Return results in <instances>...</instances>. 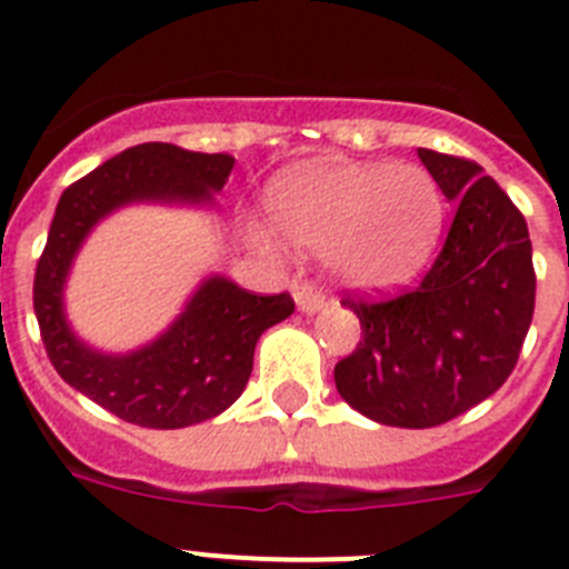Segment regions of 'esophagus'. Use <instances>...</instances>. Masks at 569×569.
<instances>
[{
  "label": "esophagus",
  "instance_id": "obj_1",
  "mask_svg": "<svg viewBox=\"0 0 569 569\" xmlns=\"http://www.w3.org/2000/svg\"><path fill=\"white\" fill-rule=\"evenodd\" d=\"M293 299L301 313H316L325 305V293L310 281H293Z\"/></svg>",
  "mask_w": 569,
  "mask_h": 569
}]
</instances>
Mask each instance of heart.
<instances>
[{
  "label": "heart",
  "instance_id": "heart-1",
  "mask_svg": "<svg viewBox=\"0 0 569 569\" xmlns=\"http://www.w3.org/2000/svg\"><path fill=\"white\" fill-rule=\"evenodd\" d=\"M270 213L284 239L330 253L341 276L365 288L419 273L445 228L439 188L407 164H313L276 184ZM256 241L273 244L261 230Z\"/></svg>",
  "mask_w": 569,
  "mask_h": 569
}]
</instances>
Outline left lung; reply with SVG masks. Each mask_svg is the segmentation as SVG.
I'll return each mask as SVG.
<instances>
[{"label": "left lung", "mask_w": 569, "mask_h": 569, "mask_svg": "<svg viewBox=\"0 0 569 569\" xmlns=\"http://www.w3.org/2000/svg\"><path fill=\"white\" fill-rule=\"evenodd\" d=\"M453 224L433 268L396 296H347L361 341L336 365V390L390 427H436L485 401L519 361L536 308L521 210L472 159L419 148Z\"/></svg>", "instance_id": "obj_1"}]
</instances>
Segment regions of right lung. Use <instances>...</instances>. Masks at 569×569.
<instances>
[{
  "mask_svg": "<svg viewBox=\"0 0 569 569\" xmlns=\"http://www.w3.org/2000/svg\"><path fill=\"white\" fill-rule=\"evenodd\" d=\"M233 156L193 153L144 142L113 156L70 184L50 222L33 279L39 333L57 373L122 421L153 430L199 425L228 410L253 370L259 336L293 313L290 293L259 296L213 276L153 345L104 356L70 333L62 310L64 276L90 228L130 202H210L233 170Z\"/></svg>",
  "mask_w": 569,
  "mask_h": 569,
  "instance_id": "right-lung-1",
  "label": "right lung"
}]
</instances>
